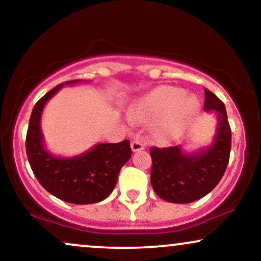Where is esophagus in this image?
Wrapping results in <instances>:
<instances>
[{
	"label": "esophagus",
	"mask_w": 261,
	"mask_h": 261,
	"mask_svg": "<svg viewBox=\"0 0 261 261\" xmlns=\"http://www.w3.org/2000/svg\"><path fill=\"white\" fill-rule=\"evenodd\" d=\"M143 148H145V145H143L140 140H134L133 142H131V149H133L134 152L141 151V149Z\"/></svg>",
	"instance_id": "esophagus-1"
}]
</instances>
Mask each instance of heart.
<instances>
[{
    "label": "heart",
    "mask_w": 261,
    "mask_h": 261,
    "mask_svg": "<svg viewBox=\"0 0 261 261\" xmlns=\"http://www.w3.org/2000/svg\"><path fill=\"white\" fill-rule=\"evenodd\" d=\"M180 88L162 86L135 99L128 108L134 120H155V133L168 137L178 134L194 119L199 101Z\"/></svg>",
    "instance_id": "heart-1"
}]
</instances>
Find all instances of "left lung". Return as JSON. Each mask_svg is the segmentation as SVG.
I'll return each instance as SVG.
<instances>
[{
	"label": "left lung",
	"instance_id": "left-lung-1",
	"mask_svg": "<svg viewBox=\"0 0 261 261\" xmlns=\"http://www.w3.org/2000/svg\"><path fill=\"white\" fill-rule=\"evenodd\" d=\"M205 112L217 116V131L211 145L194 153L181 146L151 147V184L161 199L173 203H189L207 195L220 182L230 152V127L223 101L205 89Z\"/></svg>",
	"mask_w": 261,
	"mask_h": 261
}]
</instances>
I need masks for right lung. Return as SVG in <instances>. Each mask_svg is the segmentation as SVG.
I'll use <instances>...</instances> for the list:
<instances>
[{"label": "right lung", "instance_id": "right-lung-1", "mask_svg": "<svg viewBox=\"0 0 261 261\" xmlns=\"http://www.w3.org/2000/svg\"><path fill=\"white\" fill-rule=\"evenodd\" d=\"M79 82L74 80L66 83ZM62 87L64 83L47 92L33 108L25 140L29 164L41 187L62 201L77 205L99 202L112 194L121 167L130 160V141L98 143L85 153L70 158L50 153L44 146L40 119L46 101Z\"/></svg>", "mask_w": 261, "mask_h": 261}]
</instances>
